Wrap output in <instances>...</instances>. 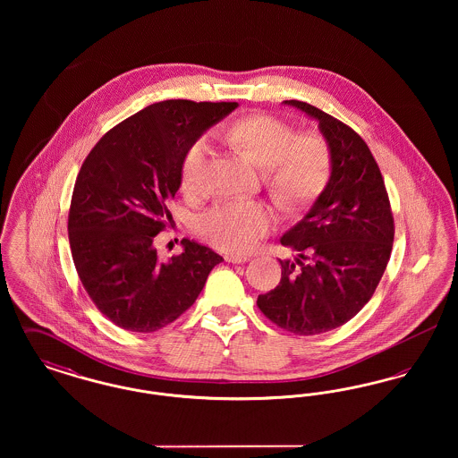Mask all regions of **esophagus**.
Masks as SVG:
<instances>
[{"label":"esophagus","mask_w":458,"mask_h":458,"mask_svg":"<svg viewBox=\"0 0 458 458\" xmlns=\"http://www.w3.org/2000/svg\"><path fill=\"white\" fill-rule=\"evenodd\" d=\"M225 259H226V262H232V264H242V262L247 261L245 256H239V254H226Z\"/></svg>","instance_id":"obj_1"}]
</instances>
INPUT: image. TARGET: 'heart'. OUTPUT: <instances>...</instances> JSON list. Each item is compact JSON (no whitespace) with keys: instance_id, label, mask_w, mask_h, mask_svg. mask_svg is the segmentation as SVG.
Instances as JSON below:
<instances>
[{"instance_id":"1","label":"heart","mask_w":458,"mask_h":458,"mask_svg":"<svg viewBox=\"0 0 458 458\" xmlns=\"http://www.w3.org/2000/svg\"><path fill=\"white\" fill-rule=\"evenodd\" d=\"M218 135L264 166L267 189L284 206H304L325 191L331 174V151L321 133L297 131L275 114L250 113L219 129ZM211 154L204 137L187 148L180 165L183 194L199 196L204 191ZM275 225L273 209L261 200H228L204 213L197 230L221 250L247 254Z\"/></svg>"}]
</instances>
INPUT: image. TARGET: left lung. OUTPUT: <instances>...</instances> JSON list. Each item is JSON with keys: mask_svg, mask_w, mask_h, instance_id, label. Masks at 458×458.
I'll use <instances>...</instances> for the list:
<instances>
[{"mask_svg": "<svg viewBox=\"0 0 458 458\" xmlns=\"http://www.w3.org/2000/svg\"><path fill=\"white\" fill-rule=\"evenodd\" d=\"M319 122L331 151L327 189L282 237L299 252L282 280L258 297L262 314L293 335L345 325L368 304L392 256L394 223L383 174L364 139L316 106L284 101Z\"/></svg>", "mask_w": 458, "mask_h": 458, "instance_id": "left-lung-1", "label": "left lung"}]
</instances>
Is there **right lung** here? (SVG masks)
<instances>
[{"label": "right lung", "mask_w": 458, "mask_h": 458, "mask_svg": "<svg viewBox=\"0 0 458 458\" xmlns=\"http://www.w3.org/2000/svg\"><path fill=\"white\" fill-rule=\"evenodd\" d=\"M237 103L168 99L140 109L106 131L77 174L68 240L77 275L111 323L153 333L196 302L223 258L183 239L163 262L154 239L172 219L187 148Z\"/></svg>", "instance_id": "right-lung-1"}]
</instances>
